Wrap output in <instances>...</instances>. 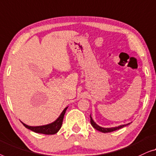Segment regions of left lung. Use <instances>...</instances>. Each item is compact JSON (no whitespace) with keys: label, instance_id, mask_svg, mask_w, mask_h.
<instances>
[{"label":"left lung","instance_id":"8db88e82","mask_svg":"<svg viewBox=\"0 0 156 156\" xmlns=\"http://www.w3.org/2000/svg\"><path fill=\"white\" fill-rule=\"evenodd\" d=\"M90 123H91V125H92V126H93V127H94V128H95L96 130L101 131V132H102V133L112 132V131L118 130V129H120L123 128V127H124V126H128L129 124H130V123H129V124L119 125V126H115V127H110V128H104V127H101L100 126H98V125L96 124L95 122L93 121V118H92L91 115L90 116Z\"/></svg>","mask_w":156,"mask_h":156}]
</instances>
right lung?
Listing matches in <instances>:
<instances>
[{"label":"right lung","instance_id":"right-lung-1","mask_svg":"<svg viewBox=\"0 0 156 156\" xmlns=\"http://www.w3.org/2000/svg\"><path fill=\"white\" fill-rule=\"evenodd\" d=\"M68 108V107L63 109L62 112L61 113V115L54 122L51 123V124H47V125H43V126H28V125L24 124L23 122H22L24 126L26 128L30 129L32 131H34L35 133H43V134H47V135H52L55 134L59 129H61V126H62V122L63 119V117L66 113V111Z\"/></svg>","mask_w":156,"mask_h":156}]
</instances>
